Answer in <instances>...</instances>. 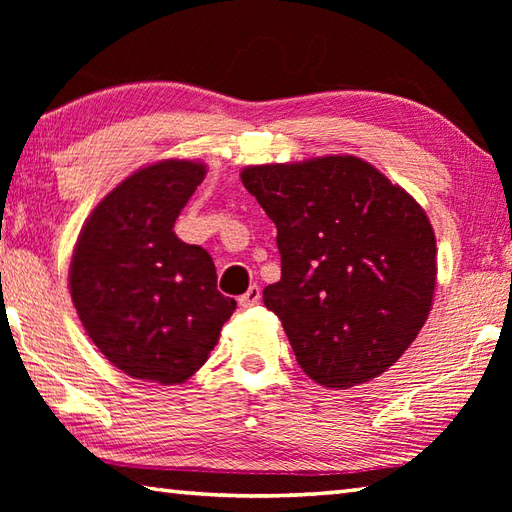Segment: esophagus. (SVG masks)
I'll return each instance as SVG.
<instances>
[{
  "label": "esophagus",
  "mask_w": 512,
  "mask_h": 512,
  "mask_svg": "<svg viewBox=\"0 0 512 512\" xmlns=\"http://www.w3.org/2000/svg\"><path fill=\"white\" fill-rule=\"evenodd\" d=\"M259 299H262V290H259L257 286H250L242 297H239V306L242 308H253L259 303Z\"/></svg>",
  "instance_id": "34e87169"
}]
</instances>
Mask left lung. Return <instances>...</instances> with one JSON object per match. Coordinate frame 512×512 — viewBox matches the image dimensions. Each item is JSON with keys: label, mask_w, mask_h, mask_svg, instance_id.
Instances as JSON below:
<instances>
[{"label": "left lung", "mask_w": 512, "mask_h": 512, "mask_svg": "<svg viewBox=\"0 0 512 512\" xmlns=\"http://www.w3.org/2000/svg\"><path fill=\"white\" fill-rule=\"evenodd\" d=\"M239 176L277 226L281 279L264 303L303 372L332 389L387 372L433 306L438 248L422 206L356 156Z\"/></svg>", "instance_id": "obj_1"}]
</instances>
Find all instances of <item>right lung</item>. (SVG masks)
I'll use <instances>...</instances> for the list:
<instances>
[{
  "mask_svg": "<svg viewBox=\"0 0 512 512\" xmlns=\"http://www.w3.org/2000/svg\"><path fill=\"white\" fill-rule=\"evenodd\" d=\"M206 176L193 160L134 171L96 204L76 239L70 295L99 352L127 376L178 385L206 363L235 299L211 255L173 233Z\"/></svg>",
  "mask_w": 512,
  "mask_h": 512,
  "instance_id": "obj_1",
  "label": "right lung"
}]
</instances>
